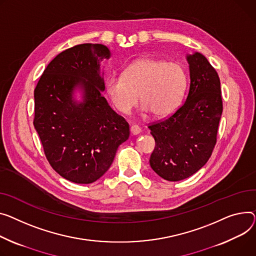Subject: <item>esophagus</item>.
I'll list each match as a JSON object with an SVG mask.
<instances>
[{
  "instance_id": "obj_1",
  "label": "esophagus",
  "mask_w": 256,
  "mask_h": 256,
  "mask_svg": "<svg viewBox=\"0 0 256 256\" xmlns=\"http://www.w3.org/2000/svg\"><path fill=\"white\" fill-rule=\"evenodd\" d=\"M130 134L132 136H136V134H139L141 132V128L138 126H130Z\"/></svg>"
}]
</instances>
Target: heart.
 Instances as JSON below:
<instances>
[{
	"mask_svg": "<svg viewBox=\"0 0 256 256\" xmlns=\"http://www.w3.org/2000/svg\"><path fill=\"white\" fill-rule=\"evenodd\" d=\"M187 86V73L179 62L143 58L128 64L122 76H110L105 90L114 108L130 114L138 104H143L142 114L152 113L164 117L174 113L181 104Z\"/></svg>",
	"mask_w": 256,
	"mask_h": 256,
	"instance_id": "obj_1",
	"label": "heart"
}]
</instances>
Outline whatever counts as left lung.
Wrapping results in <instances>:
<instances>
[{
	"mask_svg": "<svg viewBox=\"0 0 256 256\" xmlns=\"http://www.w3.org/2000/svg\"><path fill=\"white\" fill-rule=\"evenodd\" d=\"M190 92L183 105L162 122L149 126L156 148L149 162L160 177L180 181L196 173L210 158L222 114L220 80L200 52L186 54Z\"/></svg>",
	"mask_w": 256,
	"mask_h": 256,
	"instance_id": "8db88e82",
	"label": "left lung"
}]
</instances>
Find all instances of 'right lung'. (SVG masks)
<instances>
[{
    "label": "right lung",
    "instance_id": "add662e5",
    "mask_svg": "<svg viewBox=\"0 0 256 256\" xmlns=\"http://www.w3.org/2000/svg\"><path fill=\"white\" fill-rule=\"evenodd\" d=\"M109 58L102 44L66 49L49 62L34 92V126L45 156L56 173L74 183L100 179L130 136L128 124L102 94L100 62Z\"/></svg>",
    "mask_w": 256,
    "mask_h": 256
}]
</instances>
